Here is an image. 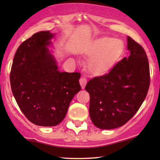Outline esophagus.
<instances>
[{"label": "esophagus", "mask_w": 160, "mask_h": 160, "mask_svg": "<svg viewBox=\"0 0 160 160\" xmlns=\"http://www.w3.org/2000/svg\"><path fill=\"white\" fill-rule=\"evenodd\" d=\"M80 84L81 88H82V89H85V85H86V84H87V79H86V78H84V77L80 78Z\"/></svg>", "instance_id": "1"}]
</instances>
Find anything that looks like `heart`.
Returning a JSON list of instances; mask_svg holds the SVG:
<instances>
[{"label":"heart","instance_id":"obj_1","mask_svg":"<svg viewBox=\"0 0 160 160\" xmlns=\"http://www.w3.org/2000/svg\"><path fill=\"white\" fill-rule=\"evenodd\" d=\"M121 51L122 44L119 40L107 37L95 40L86 51L90 58L89 70L97 75L106 73L115 64Z\"/></svg>","mask_w":160,"mask_h":160}]
</instances>
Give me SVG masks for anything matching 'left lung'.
I'll return each mask as SVG.
<instances>
[{
    "instance_id": "obj_1",
    "label": "left lung",
    "mask_w": 160,
    "mask_h": 160,
    "mask_svg": "<svg viewBox=\"0 0 160 160\" xmlns=\"http://www.w3.org/2000/svg\"><path fill=\"white\" fill-rule=\"evenodd\" d=\"M130 55L109 72L87 83L90 94V116L94 126L113 129L123 126L144 102L150 82V66L144 48L130 37Z\"/></svg>"
}]
</instances>
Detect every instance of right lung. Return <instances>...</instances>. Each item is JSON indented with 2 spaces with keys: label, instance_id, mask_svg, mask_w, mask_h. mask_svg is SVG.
<instances>
[{
  "label": "right lung",
  "instance_id": "right-lung-1",
  "mask_svg": "<svg viewBox=\"0 0 160 160\" xmlns=\"http://www.w3.org/2000/svg\"><path fill=\"white\" fill-rule=\"evenodd\" d=\"M53 34L41 31L22 43L10 74L13 96L32 123L54 126L66 115L72 99L81 87L80 72H59L47 46Z\"/></svg>",
  "mask_w": 160,
  "mask_h": 160
}]
</instances>
